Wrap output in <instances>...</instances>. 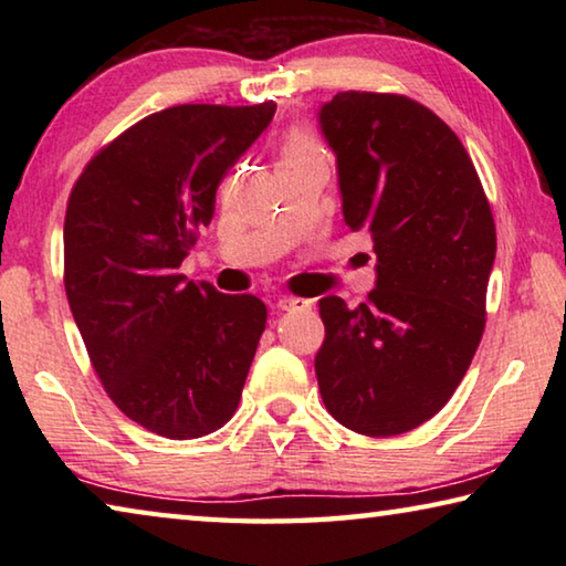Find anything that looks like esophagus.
I'll list each match as a JSON object with an SVG mask.
<instances>
[{
  "mask_svg": "<svg viewBox=\"0 0 566 566\" xmlns=\"http://www.w3.org/2000/svg\"><path fill=\"white\" fill-rule=\"evenodd\" d=\"M276 306H280L282 312H290V310H304V306H310V302L296 300V296H280V300H276Z\"/></svg>",
  "mask_w": 566,
  "mask_h": 566,
  "instance_id": "1",
  "label": "esophagus"
}]
</instances>
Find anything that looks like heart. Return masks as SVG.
Here are the masks:
<instances>
[{
	"mask_svg": "<svg viewBox=\"0 0 566 566\" xmlns=\"http://www.w3.org/2000/svg\"><path fill=\"white\" fill-rule=\"evenodd\" d=\"M312 147H317L314 145V142L310 139V137H304V134H294V137L286 142V147H284V151H292V149H312Z\"/></svg>",
	"mask_w": 566,
	"mask_h": 566,
	"instance_id": "obj_1",
	"label": "heart"
}]
</instances>
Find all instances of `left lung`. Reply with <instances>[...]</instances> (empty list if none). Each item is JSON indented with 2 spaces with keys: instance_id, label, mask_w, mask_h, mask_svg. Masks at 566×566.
Instances as JSON below:
<instances>
[{
  "instance_id": "1",
  "label": "left lung",
  "mask_w": 566,
  "mask_h": 566,
  "mask_svg": "<svg viewBox=\"0 0 566 566\" xmlns=\"http://www.w3.org/2000/svg\"><path fill=\"white\" fill-rule=\"evenodd\" d=\"M317 119L344 222L377 254L367 302L319 300L322 401L352 432L405 434L447 405L482 339L492 209L462 142L419 102L339 92Z\"/></svg>"
}]
</instances>
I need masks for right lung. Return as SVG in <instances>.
Wrapping results in <instances>:
<instances>
[{"label": "right lung", "mask_w": 566, "mask_h": 566, "mask_svg": "<svg viewBox=\"0 0 566 566\" xmlns=\"http://www.w3.org/2000/svg\"><path fill=\"white\" fill-rule=\"evenodd\" d=\"M276 104H179L104 147L70 195L64 290L92 367L124 415L197 439L237 411L266 306L179 266L212 222L217 187Z\"/></svg>", "instance_id": "right-lung-1"}]
</instances>
